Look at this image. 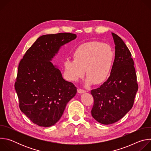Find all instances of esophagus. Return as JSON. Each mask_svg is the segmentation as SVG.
<instances>
[{"mask_svg":"<svg viewBox=\"0 0 151 151\" xmlns=\"http://www.w3.org/2000/svg\"><path fill=\"white\" fill-rule=\"evenodd\" d=\"M78 92L79 93H85V92H86V91H85L84 90H83V89H81V88H79V89H78Z\"/></svg>","mask_w":151,"mask_h":151,"instance_id":"obj_1","label":"esophagus"}]
</instances>
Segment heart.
I'll return each instance as SVG.
<instances>
[{
  "label": "heart",
  "instance_id": "obj_1",
  "mask_svg": "<svg viewBox=\"0 0 151 151\" xmlns=\"http://www.w3.org/2000/svg\"><path fill=\"white\" fill-rule=\"evenodd\" d=\"M73 59L64 63L68 78L76 81L81 78L85 69L87 85L101 84L111 76L115 60L114 49L109 45L97 41H90L79 45L73 52Z\"/></svg>",
  "mask_w": 151,
  "mask_h": 151
}]
</instances>
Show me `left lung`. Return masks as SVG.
<instances>
[{
	"mask_svg": "<svg viewBox=\"0 0 151 151\" xmlns=\"http://www.w3.org/2000/svg\"><path fill=\"white\" fill-rule=\"evenodd\" d=\"M112 35L115 44L112 73L99 88L91 91L94 98L92 116L105 125L117 122L132 108L138 90L132 54L119 36Z\"/></svg>",
	"mask_w": 151,
	"mask_h": 151,
	"instance_id": "left-lung-1",
	"label": "left lung"
}]
</instances>
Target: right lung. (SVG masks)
Instances as JSON below:
<instances>
[{
	"instance_id": "1",
	"label": "right lung",
	"mask_w": 151,
	"mask_h": 151,
	"mask_svg": "<svg viewBox=\"0 0 151 151\" xmlns=\"http://www.w3.org/2000/svg\"><path fill=\"white\" fill-rule=\"evenodd\" d=\"M76 37L70 33L43 35L19 63L14 87L19 109L39 126L54 125L76 94L75 85L64 80L51 61L61 46Z\"/></svg>"
}]
</instances>
